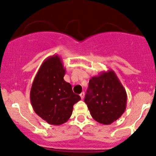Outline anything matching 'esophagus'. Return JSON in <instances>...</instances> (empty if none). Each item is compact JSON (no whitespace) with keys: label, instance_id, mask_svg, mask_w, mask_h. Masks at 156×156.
Here are the masks:
<instances>
[{"label":"esophagus","instance_id":"esophagus-1","mask_svg":"<svg viewBox=\"0 0 156 156\" xmlns=\"http://www.w3.org/2000/svg\"><path fill=\"white\" fill-rule=\"evenodd\" d=\"M80 98H81V99L83 100V98H84V96H85V93H84V92H81V93H80Z\"/></svg>","mask_w":156,"mask_h":156}]
</instances>
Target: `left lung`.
<instances>
[{
    "label": "left lung",
    "mask_w": 156,
    "mask_h": 156,
    "mask_svg": "<svg viewBox=\"0 0 156 156\" xmlns=\"http://www.w3.org/2000/svg\"><path fill=\"white\" fill-rule=\"evenodd\" d=\"M84 101L94 120L110 125L125 112L127 93L114 71L109 69L89 80Z\"/></svg>",
    "instance_id": "1"
}]
</instances>
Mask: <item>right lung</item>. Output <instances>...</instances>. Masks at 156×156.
Masks as SVG:
<instances>
[{"label": "right lung", "mask_w": 156, "mask_h": 156, "mask_svg": "<svg viewBox=\"0 0 156 156\" xmlns=\"http://www.w3.org/2000/svg\"><path fill=\"white\" fill-rule=\"evenodd\" d=\"M66 69L58 55L42 62L32 83L30 100L34 111L48 124L60 125L73 113V105L80 100L72 86L64 80Z\"/></svg>", "instance_id": "add662e5"}]
</instances>
